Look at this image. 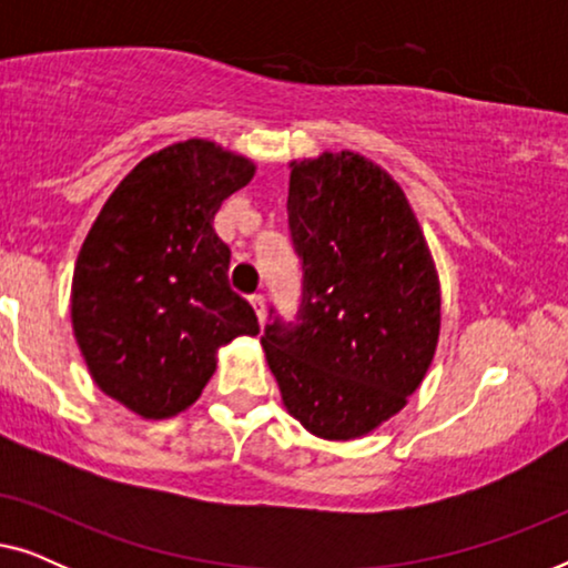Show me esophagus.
<instances>
[{
    "mask_svg": "<svg viewBox=\"0 0 568 568\" xmlns=\"http://www.w3.org/2000/svg\"><path fill=\"white\" fill-rule=\"evenodd\" d=\"M251 305L255 315H258V323H266V302H263V294H251Z\"/></svg>",
    "mask_w": 568,
    "mask_h": 568,
    "instance_id": "34e87169",
    "label": "esophagus"
}]
</instances>
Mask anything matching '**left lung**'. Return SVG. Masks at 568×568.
<instances>
[{
	"label": "left lung",
	"instance_id": "1",
	"mask_svg": "<svg viewBox=\"0 0 568 568\" xmlns=\"http://www.w3.org/2000/svg\"><path fill=\"white\" fill-rule=\"evenodd\" d=\"M290 232L302 261L294 321L271 307L261 344L310 434L356 439L406 406L439 338V278L400 185L356 152L292 162Z\"/></svg>",
	"mask_w": 568,
	"mask_h": 568
}]
</instances>
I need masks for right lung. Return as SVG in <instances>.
<instances>
[{
  "label": "right lung",
  "mask_w": 568,
  "mask_h": 568,
  "mask_svg": "<svg viewBox=\"0 0 568 568\" xmlns=\"http://www.w3.org/2000/svg\"><path fill=\"white\" fill-rule=\"evenodd\" d=\"M253 173L206 139L165 146L123 178L84 237L74 338L100 390L139 416L181 414L214 375L216 348L261 331L230 290V247L214 232L222 201Z\"/></svg>",
  "instance_id": "obj_1"
}]
</instances>
